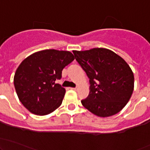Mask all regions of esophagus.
<instances>
[{"mask_svg":"<svg viewBox=\"0 0 150 150\" xmlns=\"http://www.w3.org/2000/svg\"><path fill=\"white\" fill-rule=\"evenodd\" d=\"M70 89H72V90H74V91H76L77 89V88H70Z\"/></svg>","mask_w":150,"mask_h":150,"instance_id":"obj_1","label":"esophagus"}]
</instances>
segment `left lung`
<instances>
[{
    "instance_id": "1",
    "label": "left lung",
    "mask_w": 150,
    "mask_h": 150,
    "mask_svg": "<svg viewBox=\"0 0 150 150\" xmlns=\"http://www.w3.org/2000/svg\"><path fill=\"white\" fill-rule=\"evenodd\" d=\"M75 59L86 72L90 92L83 106L95 115L107 117L126 105L134 88V76L126 62L104 48L74 51Z\"/></svg>"
}]
</instances>
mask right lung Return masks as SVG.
<instances>
[{
  "label": "right lung",
  "instance_id": "obj_1",
  "mask_svg": "<svg viewBox=\"0 0 150 150\" xmlns=\"http://www.w3.org/2000/svg\"><path fill=\"white\" fill-rule=\"evenodd\" d=\"M74 59L69 51L55 49L37 51L25 59L13 77L16 94L24 107L38 115H46L57 110L66 91L56 81Z\"/></svg>",
  "mask_w": 150,
  "mask_h": 150
}]
</instances>
